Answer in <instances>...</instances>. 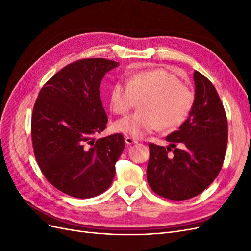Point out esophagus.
<instances>
[{"mask_svg":"<svg viewBox=\"0 0 251 251\" xmlns=\"http://www.w3.org/2000/svg\"><path fill=\"white\" fill-rule=\"evenodd\" d=\"M125 143L127 145H132V144H137V141L134 140V138L130 137V136H126L125 137Z\"/></svg>","mask_w":251,"mask_h":251,"instance_id":"1","label":"esophagus"}]
</instances>
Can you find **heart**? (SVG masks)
Returning a JSON list of instances; mask_svg holds the SVG:
<instances>
[{
  "label": "heart",
  "instance_id": "obj_1",
  "mask_svg": "<svg viewBox=\"0 0 251 251\" xmlns=\"http://www.w3.org/2000/svg\"><path fill=\"white\" fill-rule=\"evenodd\" d=\"M127 85L117 82L109 93V107L117 115H125L137 101L141 113L120 119L115 131L132 137H143L157 129L172 131L188 118L193 106L192 91L174 73L163 68L131 74Z\"/></svg>",
  "mask_w": 251,
  "mask_h": 251
}]
</instances>
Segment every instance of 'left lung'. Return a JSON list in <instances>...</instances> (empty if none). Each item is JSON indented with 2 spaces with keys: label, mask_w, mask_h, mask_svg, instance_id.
Here are the masks:
<instances>
[{
  "label": "left lung",
  "mask_w": 251,
  "mask_h": 251,
  "mask_svg": "<svg viewBox=\"0 0 251 251\" xmlns=\"http://www.w3.org/2000/svg\"><path fill=\"white\" fill-rule=\"evenodd\" d=\"M193 80L192 109L179 130L165 137L170 146L149 144L148 183L158 196L173 201L194 198L209 187L226 151L227 120L217 91L199 71ZM178 143L180 148L175 147Z\"/></svg>",
  "instance_id": "1"
}]
</instances>
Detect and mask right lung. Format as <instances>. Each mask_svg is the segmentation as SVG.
Wrapping results in <instances>:
<instances>
[{
	"label": "right lung",
	"mask_w": 251,
	"mask_h": 251,
	"mask_svg": "<svg viewBox=\"0 0 251 251\" xmlns=\"http://www.w3.org/2000/svg\"><path fill=\"white\" fill-rule=\"evenodd\" d=\"M118 66L101 58L71 63L45 83L36 100L31 128L35 158L46 180L70 197H97L115 178L124 137L95 135L107 123L100 83Z\"/></svg>",
	"instance_id": "right-lung-1"
}]
</instances>
